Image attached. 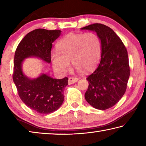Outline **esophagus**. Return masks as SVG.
<instances>
[{"mask_svg":"<svg viewBox=\"0 0 146 146\" xmlns=\"http://www.w3.org/2000/svg\"><path fill=\"white\" fill-rule=\"evenodd\" d=\"M78 80V78L76 77H69L68 79V84H75Z\"/></svg>","mask_w":146,"mask_h":146,"instance_id":"esophagus-1","label":"esophagus"}]
</instances>
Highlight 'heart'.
Instances as JSON below:
<instances>
[{"mask_svg": "<svg viewBox=\"0 0 146 146\" xmlns=\"http://www.w3.org/2000/svg\"><path fill=\"white\" fill-rule=\"evenodd\" d=\"M102 53L100 38L94 33H70L56 44V51L51 55L53 68L59 75H64L71 67L70 61L78 72L95 70Z\"/></svg>", "mask_w": 146, "mask_h": 146, "instance_id": "b5f03b06", "label": "heart"}]
</instances>
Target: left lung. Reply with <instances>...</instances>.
I'll use <instances>...</instances> for the list:
<instances>
[{"instance_id":"1","label":"left lung","mask_w":146,"mask_h":146,"mask_svg":"<svg viewBox=\"0 0 146 146\" xmlns=\"http://www.w3.org/2000/svg\"><path fill=\"white\" fill-rule=\"evenodd\" d=\"M81 29L95 31L102 44L100 64L89 75L85 98L93 108L105 110L115 106L124 95L130 75L126 48L111 28L93 24Z\"/></svg>"}]
</instances>
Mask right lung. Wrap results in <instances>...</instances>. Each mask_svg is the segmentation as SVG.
<instances>
[{
    "mask_svg": "<svg viewBox=\"0 0 146 146\" xmlns=\"http://www.w3.org/2000/svg\"><path fill=\"white\" fill-rule=\"evenodd\" d=\"M60 33L57 29H35L24 36L15 53L13 80L19 96L28 107L40 114L53 113L62 104L68 78L55 79L44 73L36 78H29L23 73L22 64L31 56L50 63L53 42Z\"/></svg>",
    "mask_w": 146,
    "mask_h": 146,
    "instance_id": "obj_1",
    "label": "right lung"
}]
</instances>
